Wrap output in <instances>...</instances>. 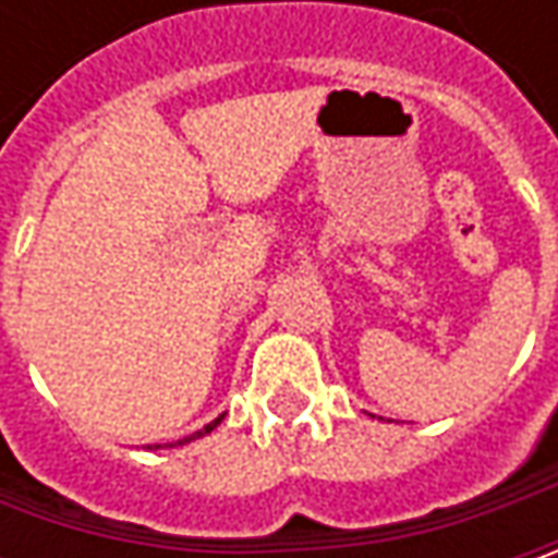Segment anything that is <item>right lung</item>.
Wrapping results in <instances>:
<instances>
[{"label": "right lung", "instance_id": "right-lung-1", "mask_svg": "<svg viewBox=\"0 0 558 558\" xmlns=\"http://www.w3.org/2000/svg\"><path fill=\"white\" fill-rule=\"evenodd\" d=\"M220 418H223V416H220ZM220 418H214V422H210V425H204V432H195V435H189V438L177 440V444H189V440L202 438V435H207V432H214V428H217V425H220Z\"/></svg>", "mask_w": 558, "mask_h": 558}]
</instances>
